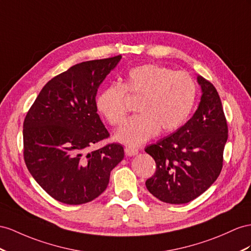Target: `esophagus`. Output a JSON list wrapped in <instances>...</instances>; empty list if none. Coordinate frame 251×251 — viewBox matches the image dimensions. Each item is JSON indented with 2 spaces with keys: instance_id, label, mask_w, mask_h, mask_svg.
Instances as JSON below:
<instances>
[{
  "instance_id": "esophagus-1",
  "label": "esophagus",
  "mask_w": 251,
  "mask_h": 251,
  "mask_svg": "<svg viewBox=\"0 0 251 251\" xmlns=\"http://www.w3.org/2000/svg\"><path fill=\"white\" fill-rule=\"evenodd\" d=\"M125 152L127 156L132 157V156H136L137 153L139 152V150L136 149V147H132V146H126L125 147Z\"/></svg>"
}]
</instances>
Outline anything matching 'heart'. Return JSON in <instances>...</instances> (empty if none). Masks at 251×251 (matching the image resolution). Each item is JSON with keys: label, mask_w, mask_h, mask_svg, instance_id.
Returning a JSON list of instances; mask_svg holds the SVG:
<instances>
[{"label": "heart", "mask_w": 251, "mask_h": 251, "mask_svg": "<svg viewBox=\"0 0 251 251\" xmlns=\"http://www.w3.org/2000/svg\"><path fill=\"white\" fill-rule=\"evenodd\" d=\"M139 99L138 114L128 118L115 133L119 142L138 146L160 130L170 132L180 127L195 105L197 88L184 72L147 63L132 68L123 83H112L96 96V107L109 124L119 126L127 113V97Z\"/></svg>", "instance_id": "b5f03b06"}]
</instances>
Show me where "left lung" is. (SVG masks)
I'll return each mask as SVG.
<instances>
[{
    "mask_svg": "<svg viewBox=\"0 0 251 251\" xmlns=\"http://www.w3.org/2000/svg\"><path fill=\"white\" fill-rule=\"evenodd\" d=\"M201 100L194 115L174 133L147 146L156 172L146 188L159 201L180 204L207 191L223 169L228 125L215 87L201 76Z\"/></svg>",
    "mask_w": 251,
    "mask_h": 251,
    "instance_id": "8db88e82",
    "label": "left lung"
}]
</instances>
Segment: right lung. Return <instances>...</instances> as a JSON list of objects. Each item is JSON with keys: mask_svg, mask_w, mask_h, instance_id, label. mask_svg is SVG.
I'll return each instance as SVG.
<instances>
[{"mask_svg": "<svg viewBox=\"0 0 251 251\" xmlns=\"http://www.w3.org/2000/svg\"><path fill=\"white\" fill-rule=\"evenodd\" d=\"M122 56L77 63L42 88L23 123V156L31 176L56 201L99 197L124 158L119 143L89 151L110 137L96 113V93Z\"/></svg>", "mask_w": 251, "mask_h": 251, "instance_id": "add662e5", "label": "right lung"}]
</instances>
